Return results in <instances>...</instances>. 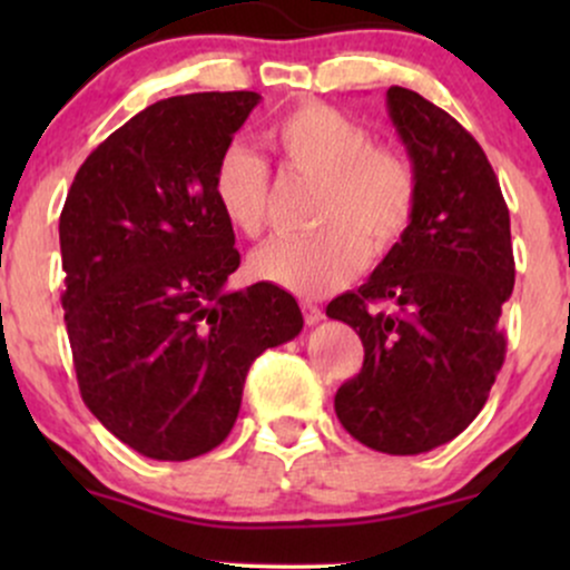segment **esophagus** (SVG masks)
<instances>
[{"label":"esophagus","instance_id":"esophagus-1","mask_svg":"<svg viewBox=\"0 0 570 570\" xmlns=\"http://www.w3.org/2000/svg\"><path fill=\"white\" fill-rule=\"evenodd\" d=\"M299 307H303V316H305L307 324H318V322H322V318H324L322 307L313 305V303H307V299H305V303L299 305Z\"/></svg>","mask_w":570,"mask_h":570}]
</instances>
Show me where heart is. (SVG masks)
Wrapping results in <instances>:
<instances>
[{
	"mask_svg": "<svg viewBox=\"0 0 570 570\" xmlns=\"http://www.w3.org/2000/svg\"><path fill=\"white\" fill-rule=\"evenodd\" d=\"M267 144L286 171L322 179L318 233L273 238L252 257L254 278L318 297L367 265L370 248L389 254L410 230L417 208V174L396 147L375 144L367 126L322 101H305L267 126ZM212 195L240 235L263 233L271 200L267 163L246 144H230L214 163Z\"/></svg>",
	"mask_w": 570,
	"mask_h": 570,
	"instance_id": "heart-1",
	"label": "heart"
}]
</instances>
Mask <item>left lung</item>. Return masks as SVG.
I'll list each match as a JSON object with an SVG mask.
<instances>
[{"label": "left lung", "mask_w": 570, "mask_h": 570, "mask_svg": "<svg viewBox=\"0 0 570 570\" xmlns=\"http://www.w3.org/2000/svg\"><path fill=\"white\" fill-rule=\"evenodd\" d=\"M385 98L417 174L415 217L367 284L332 299L326 316L364 345L362 370L335 394L340 423L372 450L417 455L485 407L507 356L499 318L514 254L507 200L474 136L415 90L394 85Z\"/></svg>", "instance_id": "8db88e82"}]
</instances>
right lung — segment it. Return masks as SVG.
I'll return each mask as SVG.
<instances>
[{
    "label": "right lung",
    "mask_w": 570,
    "mask_h": 570,
    "mask_svg": "<svg viewBox=\"0 0 570 570\" xmlns=\"http://www.w3.org/2000/svg\"><path fill=\"white\" fill-rule=\"evenodd\" d=\"M257 104L252 90L153 104L85 158L58 222L82 402L155 461L225 442L254 358L303 330L281 286L225 292L240 254L212 174Z\"/></svg>",
    "instance_id": "right-lung-1"
}]
</instances>
